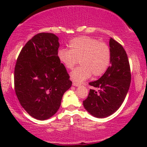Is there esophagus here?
Listing matches in <instances>:
<instances>
[{
    "mask_svg": "<svg viewBox=\"0 0 147 147\" xmlns=\"http://www.w3.org/2000/svg\"><path fill=\"white\" fill-rule=\"evenodd\" d=\"M72 85H73L74 86H77V87H78V86H80V84H78V83H76V82H73V83H72Z\"/></svg>",
    "mask_w": 147,
    "mask_h": 147,
    "instance_id": "1",
    "label": "esophagus"
}]
</instances>
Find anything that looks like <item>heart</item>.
<instances>
[{
  "label": "heart",
  "instance_id": "obj_1",
  "mask_svg": "<svg viewBox=\"0 0 147 147\" xmlns=\"http://www.w3.org/2000/svg\"><path fill=\"white\" fill-rule=\"evenodd\" d=\"M69 50L61 49L57 55L59 61L67 68L72 69L79 63L81 66L71 71L70 76L78 83L91 77L101 76L109 67L111 51L107 44L97 39L82 36L71 39Z\"/></svg>",
  "mask_w": 147,
  "mask_h": 147
}]
</instances>
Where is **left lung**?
I'll return each mask as SVG.
<instances>
[{
	"instance_id": "left-lung-1",
	"label": "left lung",
	"mask_w": 147,
	"mask_h": 147,
	"mask_svg": "<svg viewBox=\"0 0 147 147\" xmlns=\"http://www.w3.org/2000/svg\"><path fill=\"white\" fill-rule=\"evenodd\" d=\"M111 65L96 81L90 82L92 87L99 88L98 92L90 90L88 98L83 101L85 109L96 118H106L120 107L128 93L131 82L130 64L123 47L110 39Z\"/></svg>"
}]
</instances>
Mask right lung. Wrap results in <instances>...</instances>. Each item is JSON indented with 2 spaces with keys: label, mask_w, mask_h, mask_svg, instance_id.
Segmentation results:
<instances>
[{
  "label": "right lung",
  "mask_w": 147,
  "mask_h": 147,
  "mask_svg": "<svg viewBox=\"0 0 147 147\" xmlns=\"http://www.w3.org/2000/svg\"><path fill=\"white\" fill-rule=\"evenodd\" d=\"M59 38L40 33L22 48L15 68V93L32 117L44 120L53 116L63 94L71 86L69 76L58 58Z\"/></svg>",
  "instance_id": "1"
}]
</instances>
